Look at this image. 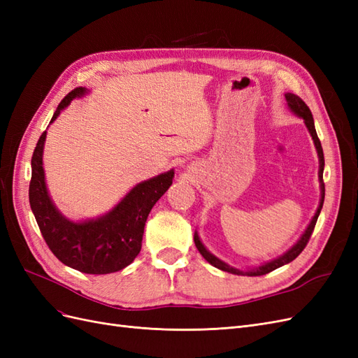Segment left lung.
<instances>
[{"label":"left lung","instance_id":"8db88e82","mask_svg":"<svg viewBox=\"0 0 358 358\" xmlns=\"http://www.w3.org/2000/svg\"><path fill=\"white\" fill-rule=\"evenodd\" d=\"M285 100H287V106L288 109L294 113L296 116L301 117L303 121H305V125L308 128L309 134L312 136V140H313V145H315V149H317V154H318V161H320V170H318V179H320V188H321V199H320V204H318V209L315 212V215L312 216V220L309 222V225L306 227V230L303 231V234L300 236V239L292 245L287 252H284L282 255H279L273 259H270V262L258 266V267H252V268H246V270H241V268H236L230 264H227L225 262H222V259H220L218 257H215L212 252H209L208 249H206V246L203 245V242L200 241V236L199 233L196 231L194 233V242H196V246L199 249V252L204 257V259L208 263H210L213 267L222 270V272H229V273H233V275H241V276H262V275H266V273H270L272 270L278 268V267H282L288 263H291L292 259H294L296 257H299V254L305 249L306 243L309 242V237L313 231V229H315V224H317V220L320 216V212L322 209V203H324V182H322V171H324V154H322V148H321V142L320 138L317 136V129H315V124H313V117H312V113L309 110V107L306 106V103L303 101L300 96L291 94V92H287L285 94Z\"/></svg>","mask_w":358,"mask_h":358}]
</instances>
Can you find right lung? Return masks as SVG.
Masks as SVG:
<instances>
[{"label": "right lung", "instance_id": "1", "mask_svg": "<svg viewBox=\"0 0 358 358\" xmlns=\"http://www.w3.org/2000/svg\"><path fill=\"white\" fill-rule=\"evenodd\" d=\"M88 94L76 88L57 107L50 124L74 99ZM48 131L38 138L31 158L29 204L48 246L61 263L88 275L119 272L134 262L142 249L145 222L154 204L170 188L175 170L137 183L124 199L99 218L71 221L52 201L43 169V149Z\"/></svg>", "mask_w": 358, "mask_h": 358}]
</instances>
